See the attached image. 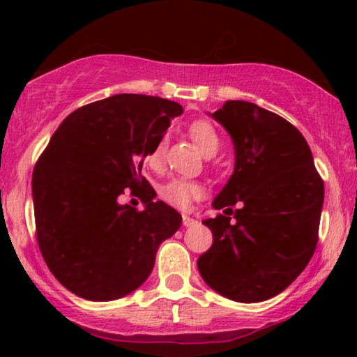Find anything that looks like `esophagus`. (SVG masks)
I'll return each instance as SVG.
<instances>
[{"label":"esophagus","instance_id":"esophagus-1","mask_svg":"<svg viewBox=\"0 0 357 357\" xmlns=\"http://www.w3.org/2000/svg\"><path fill=\"white\" fill-rule=\"evenodd\" d=\"M196 223L195 218H191L190 215H183V225L184 227H192Z\"/></svg>","mask_w":357,"mask_h":357}]
</instances>
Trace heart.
Here are the masks:
<instances>
[{
  "label": "heart",
  "mask_w": 357,
  "mask_h": 357,
  "mask_svg": "<svg viewBox=\"0 0 357 357\" xmlns=\"http://www.w3.org/2000/svg\"><path fill=\"white\" fill-rule=\"evenodd\" d=\"M190 136L204 155L215 154L216 151H218L220 136L210 122L206 121L192 122L190 126ZM166 146H167V137L166 134H162V136L155 139L153 144L149 146V149H147L146 162L153 167V169H159V167L162 166V162H165ZM159 195H161V198L165 199V202L173 204L176 208H181V210H184V208L190 206L195 199H198L199 196L203 195V188L202 184H198L196 181H190V179L173 178L166 184H162Z\"/></svg>",
  "instance_id": "b5f03b06"
}]
</instances>
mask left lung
I'll list each match as a JSON object with an SVG mask.
<instances>
[{"label": "left lung", "instance_id": "8db88e82", "mask_svg": "<svg viewBox=\"0 0 357 357\" xmlns=\"http://www.w3.org/2000/svg\"><path fill=\"white\" fill-rule=\"evenodd\" d=\"M230 134L235 169L204 220L213 245L198 258L203 280L230 301L275 297L307 267L317 245L324 181L307 141L284 117L245 100L210 114ZM236 204L237 221L229 223Z\"/></svg>", "mask_w": 357, "mask_h": 357}]
</instances>
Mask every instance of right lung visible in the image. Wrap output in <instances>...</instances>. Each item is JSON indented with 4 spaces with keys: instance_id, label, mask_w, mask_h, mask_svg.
<instances>
[{
    "instance_id": "right-lung-1",
    "label": "right lung",
    "mask_w": 357,
    "mask_h": 357,
    "mask_svg": "<svg viewBox=\"0 0 357 357\" xmlns=\"http://www.w3.org/2000/svg\"><path fill=\"white\" fill-rule=\"evenodd\" d=\"M183 114L178 102L117 93L77 109L33 169L36 240L50 272L87 301H116L151 275L181 215L141 174L149 146ZM145 210L122 205L127 190Z\"/></svg>"
}]
</instances>
